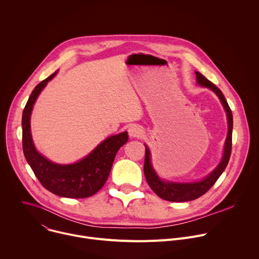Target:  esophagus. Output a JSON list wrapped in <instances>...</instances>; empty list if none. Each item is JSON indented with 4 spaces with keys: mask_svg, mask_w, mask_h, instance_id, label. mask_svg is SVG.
<instances>
[{
    "mask_svg": "<svg viewBox=\"0 0 259 259\" xmlns=\"http://www.w3.org/2000/svg\"><path fill=\"white\" fill-rule=\"evenodd\" d=\"M128 133L130 135V137H134V138H139L143 135V130L140 126L138 125H132L129 127L128 129Z\"/></svg>",
    "mask_w": 259,
    "mask_h": 259,
    "instance_id": "34e87169",
    "label": "esophagus"
}]
</instances>
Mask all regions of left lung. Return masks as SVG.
Segmentation results:
<instances>
[{
	"mask_svg": "<svg viewBox=\"0 0 259 259\" xmlns=\"http://www.w3.org/2000/svg\"><path fill=\"white\" fill-rule=\"evenodd\" d=\"M196 77L197 82L204 87L210 88L215 94L219 97L224 104V107L227 112L228 122H229V131H228V137L225 144V152L224 157L221 160L220 164L216 167V169L208 175L206 178H204L201 181L198 182H192V183H176V182H166L162 181L158 175L156 174L155 170L152 167L151 164V155L150 151L145 146V157H144V166L143 171L145 175V179L149 183L150 188L158 195L161 199L171 202H188L193 201L204 194H206L211 188L213 184L216 182V180L219 178V176L223 174L225 169L228 166V163L231 158L232 154V134H233V114L232 110L229 106V103L227 99L225 98L223 92L220 91L216 85H214L212 82H210L208 79H206L202 73L199 71H196Z\"/></svg>",
	"mask_w": 259,
	"mask_h": 259,
	"instance_id": "obj_1",
	"label": "left lung"
}]
</instances>
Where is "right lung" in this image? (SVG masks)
Wrapping results in <instances>:
<instances>
[{
	"label": "right lung",
	"mask_w": 259,
	"mask_h": 259,
	"mask_svg": "<svg viewBox=\"0 0 259 259\" xmlns=\"http://www.w3.org/2000/svg\"><path fill=\"white\" fill-rule=\"evenodd\" d=\"M56 72L34 87L25 104L22 114L23 154L35 177L47 191L63 198H88L104 186L116 154L127 142L128 135L123 132L106 138L89 156L71 165L54 164L36 152L30 134V113L36 97Z\"/></svg>",
	"instance_id": "obj_1"
}]
</instances>
